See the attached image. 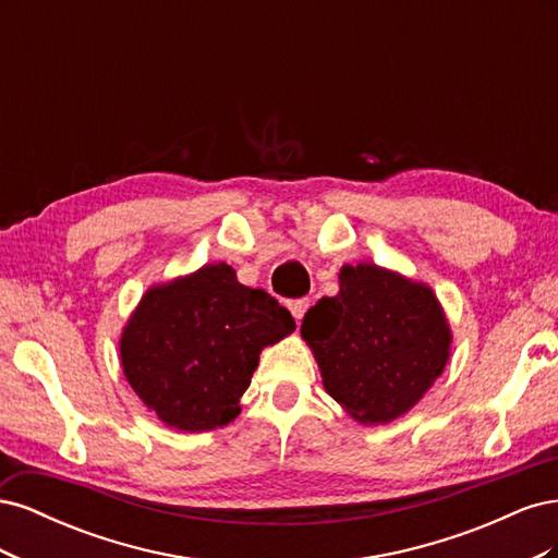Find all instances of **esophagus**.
Returning <instances> with one entry per match:
<instances>
[{
	"mask_svg": "<svg viewBox=\"0 0 558 558\" xmlns=\"http://www.w3.org/2000/svg\"><path fill=\"white\" fill-rule=\"evenodd\" d=\"M307 307H310V300H291L289 302V310H291V314H293V318L298 320V324H300V318L305 316Z\"/></svg>",
	"mask_w": 558,
	"mask_h": 558,
	"instance_id": "1",
	"label": "esophagus"
}]
</instances>
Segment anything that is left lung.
<instances>
[{
	"instance_id": "8db88e82",
	"label": "left lung",
	"mask_w": 558,
	"mask_h": 558,
	"mask_svg": "<svg viewBox=\"0 0 558 558\" xmlns=\"http://www.w3.org/2000/svg\"><path fill=\"white\" fill-rule=\"evenodd\" d=\"M340 293L320 298L300 326L324 388L363 426L408 414L445 373L451 326L440 300L377 263L342 265Z\"/></svg>"
}]
</instances>
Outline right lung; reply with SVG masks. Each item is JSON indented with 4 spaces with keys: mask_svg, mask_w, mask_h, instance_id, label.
Listing matches in <instances>:
<instances>
[{
    "mask_svg": "<svg viewBox=\"0 0 558 558\" xmlns=\"http://www.w3.org/2000/svg\"><path fill=\"white\" fill-rule=\"evenodd\" d=\"M293 330L272 295L240 283L228 263H209L148 286L118 349L132 391L165 426L205 433L238 418L260 351Z\"/></svg>",
    "mask_w": 558,
    "mask_h": 558,
    "instance_id": "1",
    "label": "right lung"
}]
</instances>
